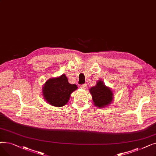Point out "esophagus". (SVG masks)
Masks as SVG:
<instances>
[{"mask_svg": "<svg viewBox=\"0 0 156 156\" xmlns=\"http://www.w3.org/2000/svg\"><path fill=\"white\" fill-rule=\"evenodd\" d=\"M87 84H83V85H80V88L81 89H85V88H87Z\"/></svg>", "mask_w": 156, "mask_h": 156, "instance_id": "esophagus-1", "label": "esophagus"}]
</instances>
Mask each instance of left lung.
I'll list each match as a JSON object with an SVG mask.
<instances>
[{
	"label": "left lung",
	"mask_w": 156,
	"mask_h": 156,
	"mask_svg": "<svg viewBox=\"0 0 156 156\" xmlns=\"http://www.w3.org/2000/svg\"><path fill=\"white\" fill-rule=\"evenodd\" d=\"M92 94L94 104L97 108L108 106L113 100V93L111 89L106 87L101 80L97 81V85L89 90Z\"/></svg>",
	"instance_id": "left-lung-1"
}]
</instances>
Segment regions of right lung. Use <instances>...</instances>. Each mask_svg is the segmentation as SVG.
Instances as JSON below:
<instances>
[{
	"instance_id": "obj_1",
	"label": "right lung",
	"mask_w": 156,
	"mask_h": 156,
	"mask_svg": "<svg viewBox=\"0 0 156 156\" xmlns=\"http://www.w3.org/2000/svg\"><path fill=\"white\" fill-rule=\"evenodd\" d=\"M44 99L55 107H62L66 104L71 94L78 88L75 84H70L64 74L57 78L48 79L42 87Z\"/></svg>"
}]
</instances>
